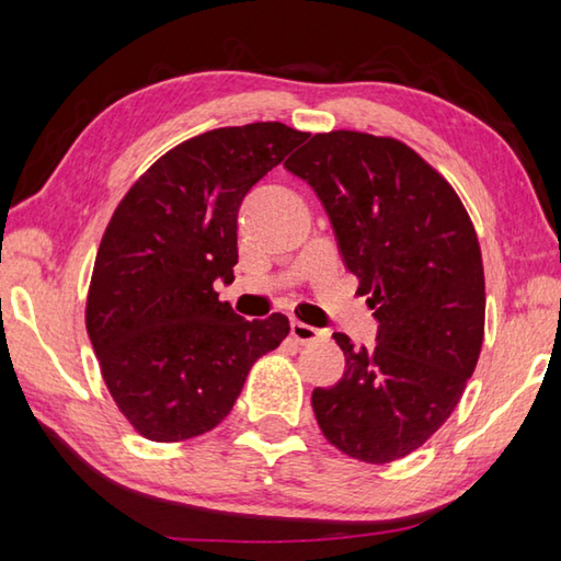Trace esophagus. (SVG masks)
Masks as SVG:
<instances>
[{
	"instance_id": "esophagus-1",
	"label": "esophagus",
	"mask_w": 561,
	"mask_h": 561,
	"mask_svg": "<svg viewBox=\"0 0 561 561\" xmlns=\"http://www.w3.org/2000/svg\"><path fill=\"white\" fill-rule=\"evenodd\" d=\"M291 336L299 341V344H314V341L324 339L327 334L317 327L304 324V321H291Z\"/></svg>"
}]
</instances>
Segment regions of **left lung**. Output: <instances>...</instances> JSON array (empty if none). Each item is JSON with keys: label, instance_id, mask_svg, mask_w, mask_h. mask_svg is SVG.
<instances>
[{"label": "left lung", "instance_id": "obj_1", "mask_svg": "<svg viewBox=\"0 0 561 561\" xmlns=\"http://www.w3.org/2000/svg\"><path fill=\"white\" fill-rule=\"evenodd\" d=\"M284 168L314 187L378 321L376 348L334 334L346 371L311 393L319 428L348 458L401 460L448 421L478 366V232L448 180L396 138L317 133Z\"/></svg>", "mask_w": 561, "mask_h": 561}]
</instances>
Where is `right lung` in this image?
<instances>
[{"label": "right lung", "instance_id": "obj_1", "mask_svg": "<svg viewBox=\"0 0 561 561\" xmlns=\"http://www.w3.org/2000/svg\"><path fill=\"white\" fill-rule=\"evenodd\" d=\"M307 133L284 123L215 128L168 150L118 203L93 264L87 331L133 431L156 443L220 425L289 319L247 321L215 291L237 264V210Z\"/></svg>", "mask_w": 561, "mask_h": 561}]
</instances>
